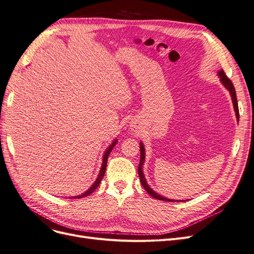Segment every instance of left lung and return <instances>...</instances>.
<instances>
[{"label":"left lung","mask_w":254,"mask_h":254,"mask_svg":"<svg viewBox=\"0 0 254 254\" xmlns=\"http://www.w3.org/2000/svg\"><path fill=\"white\" fill-rule=\"evenodd\" d=\"M218 76L220 77V81L222 82V84L224 85L230 93V96H231V100H232V103H233V107H235V111H236V115H237V119L239 121V117H240V114H239V106H238V101H237V94H236V89H235V86H233L231 80L225 75L224 70L221 69L218 72ZM139 149H140V160H139V165H138V175H139V179H140V184L141 186H143V188L147 190L148 194L150 196H152L155 199H158V200H161V201H172L173 202L174 200H171V199H168V198H165L162 197L161 195H158L157 192H155L153 190H152L149 185L147 184L146 181V178L144 176V173H143V166H144V161H145V148H144V145L143 143H139ZM177 201V200H175ZM181 201V200H180Z\"/></svg>","instance_id":"obj_1"}]
</instances>
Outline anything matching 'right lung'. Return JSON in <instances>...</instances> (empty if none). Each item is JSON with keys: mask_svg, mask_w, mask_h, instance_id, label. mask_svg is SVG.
I'll return each mask as SVG.
<instances>
[{"mask_svg": "<svg viewBox=\"0 0 254 254\" xmlns=\"http://www.w3.org/2000/svg\"><path fill=\"white\" fill-rule=\"evenodd\" d=\"M117 139H115L113 143H111V145L106 149V151L104 152V155H103V162H102V167H101V170H100V173H99V175H98V177H97V179H96V181L94 182L93 184V186L90 187L86 191H84L83 194H81V195H78V196H75V197H73V198H82V197H86V196H88V195H90L92 194V192L99 187V185H100V182H101V180L103 179V177H104V174H105V171H106V166H107V159H108V156H109V154H110V152H111V150L114 149V147L116 146V144H117Z\"/></svg>", "mask_w": 254, "mask_h": 254, "instance_id": "add662e5", "label": "right lung"}]
</instances>
